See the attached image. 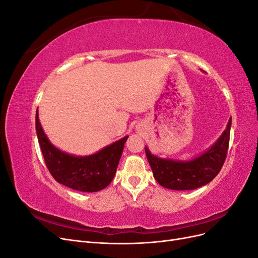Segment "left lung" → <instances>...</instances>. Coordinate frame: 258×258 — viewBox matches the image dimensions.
Returning <instances> with one entry per match:
<instances>
[{
    "label": "left lung",
    "instance_id": "left-lung-1",
    "mask_svg": "<svg viewBox=\"0 0 258 258\" xmlns=\"http://www.w3.org/2000/svg\"><path fill=\"white\" fill-rule=\"evenodd\" d=\"M231 117L221 137L210 148L190 160L160 158L145 146V153L156 181L173 190H190L207 185L220 172L227 155Z\"/></svg>",
    "mask_w": 258,
    "mask_h": 258
}]
</instances>
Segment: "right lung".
<instances>
[{
    "label": "right lung",
    "mask_w": 258,
    "mask_h": 258,
    "mask_svg": "<svg viewBox=\"0 0 258 258\" xmlns=\"http://www.w3.org/2000/svg\"><path fill=\"white\" fill-rule=\"evenodd\" d=\"M35 129L46 167L58 183L86 192L102 190L110 185L128 136L92 155L75 156L62 152L49 141L38 119L37 111Z\"/></svg>",
    "instance_id": "right-lung-1"
}]
</instances>
